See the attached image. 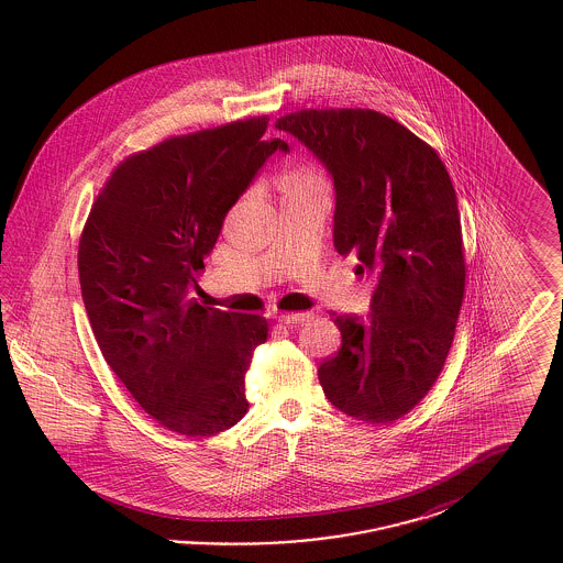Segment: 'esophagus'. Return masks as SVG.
<instances>
[{"label":"esophagus","instance_id":"1","mask_svg":"<svg viewBox=\"0 0 563 563\" xmlns=\"http://www.w3.org/2000/svg\"><path fill=\"white\" fill-rule=\"evenodd\" d=\"M278 321L285 322V324H301V322L310 321V314L308 312H283L278 317Z\"/></svg>","mask_w":563,"mask_h":563}]
</instances>
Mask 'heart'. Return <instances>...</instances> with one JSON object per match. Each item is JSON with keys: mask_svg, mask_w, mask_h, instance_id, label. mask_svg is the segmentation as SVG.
<instances>
[{"mask_svg": "<svg viewBox=\"0 0 563 563\" xmlns=\"http://www.w3.org/2000/svg\"><path fill=\"white\" fill-rule=\"evenodd\" d=\"M289 189H327V179L319 168L306 166L287 177Z\"/></svg>", "mask_w": 563, "mask_h": 563, "instance_id": "b5f03b06", "label": "heart"}]
</instances>
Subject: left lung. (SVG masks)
<instances>
[{
  "label": "left lung",
  "instance_id": "1",
  "mask_svg": "<svg viewBox=\"0 0 563 563\" xmlns=\"http://www.w3.org/2000/svg\"><path fill=\"white\" fill-rule=\"evenodd\" d=\"M335 186L333 244L377 278L372 317H335L340 350L319 367L324 397L384 424L429 395L452 349L466 262L455 189L427 141L374 109L278 118Z\"/></svg>",
  "mask_w": 563,
  "mask_h": 563
}]
</instances>
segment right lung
<instances>
[{
    "label": "right lung",
    "instance_id": "1",
    "mask_svg": "<svg viewBox=\"0 0 563 563\" xmlns=\"http://www.w3.org/2000/svg\"><path fill=\"white\" fill-rule=\"evenodd\" d=\"M268 115L179 134L120 162L81 230L86 314L111 372L164 429L211 437L249 409L244 372L268 321L198 303L228 211L280 139Z\"/></svg>",
    "mask_w": 563,
    "mask_h": 563
}]
</instances>
